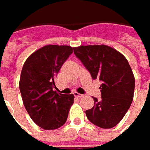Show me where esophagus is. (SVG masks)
Segmentation results:
<instances>
[{
    "mask_svg": "<svg viewBox=\"0 0 150 150\" xmlns=\"http://www.w3.org/2000/svg\"><path fill=\"white\" fill-rule=\"evenodd\" d=\"M75 96L76 97V98H79V99H80V98H83L84 97V95H81V94H79V93H75Z\"/></svg>",
    "mask_w": 150,
    "mask_h": 150,
    "instance_id": "obj_1",
    "label": "esophagus"
}]
</instances>
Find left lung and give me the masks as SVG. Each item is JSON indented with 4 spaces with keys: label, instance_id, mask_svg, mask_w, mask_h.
Returning a JSON list of instances; mask_svg holds the SVG:
<instances>
[{
    "label": "left lung",
    "instance_id": "1",
    "mask_svg": "<svg viewBox=\"0 0 150 150\" xmlns=\"http://www.w3.org/2000/svg\"><path fill=\"white\" fill-rule=\"evenodd\" d=\"M73 49L92 79L102 81L101 100L93 97L95 104L85 111L86 116L96 126L115 127L125 115L134 98L135 80L128 60L105 45H80Z\"/></svg>",
    "mask_w": 150,
    "mask_h": 150
}]
</instances>
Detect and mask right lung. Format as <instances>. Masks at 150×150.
I'll return each mask as SVG.
<instances>
[{
	"instance_id": "right-lung-1",
	"label": "right lung",
	"mask_w": 150,
	"mask_h": 150,
	"mask_svg": "<svg viewBox=\"0 0 150 150\" xmlns=\"http://www.w3.org/2000/svg\"><path fill=\"white\" fill-rule=\"evenodd\" d=\"M72 52L69 45H47L24 63L19 82L23 104L31 120L43 129L62 126L74 103L73 94L66 96L54 91L56 75Z\"/></svg>"
}]
</instances>
